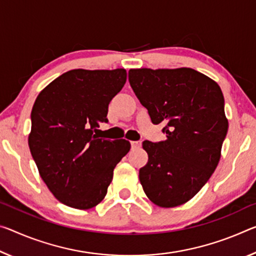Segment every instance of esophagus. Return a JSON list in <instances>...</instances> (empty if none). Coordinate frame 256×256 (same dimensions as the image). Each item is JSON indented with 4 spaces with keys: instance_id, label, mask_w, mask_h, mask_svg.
Returning a JSON list of instances; mask_svg holds the SVG:
<instances>
[{
    "instance_id": "1",
    "label": "esophagus",
    "mask_w": 256,
    "mask_h": 256,
    "mask_svg": "<svg viewBox=\"0 0 256 256\" xmlns=\"http://www.w3.org/2000/svg\"><path fill=\"white\" fill-rule=\"evenodd\" d=\"M132 148H139L141 147V141H131Z\"/></svg>"
}]
</instances>
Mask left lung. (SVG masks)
<instances>
[{
	"mask_svg": "<svg viewBox=\"0 0 256 256\" xmlns=\"http://www.w3.org/2000/svg\"><path fill=\"white\" fill-rule=\"evenodd\" d=\"M133 92L154 124H165L166 140L144 141L148 162L140 184L154 204H184L216 171L228 132L224 99L218 84L192 68L128 70Z\"/></svg>",
	"mask_w": 256,
	"mask_h": 256,
	"instance_id": "obj_1",
	"label": "left lung"
}]
</instances>
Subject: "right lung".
Segmentation results:
<instances>
[{
    "label": "right lung",
    "instance_id": "1",
    "mask_svg": "<svg viewBox=\"0 0 256 256\" xmlns=\"http://www.w3.org/2000/svg\"><path fill=\"white\" fill-rule=\"evenodd\" d=\"M126 82V70H72L38 93L32 109L28 146L52 194L77 210L104 200L115 166L128 152L125 139L96 134L108 106Z\"/></svg>",
    "mask_w": 256,
    "mask_h": 256
}]
</instances>
